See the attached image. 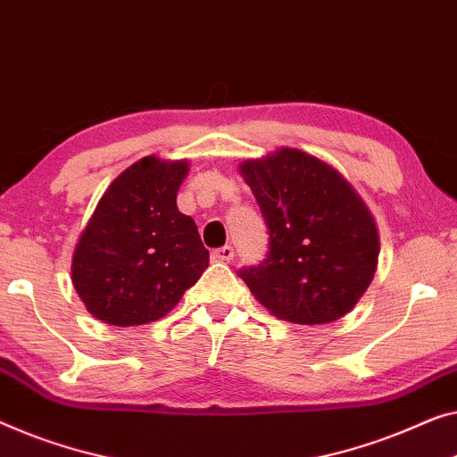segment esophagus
I'll return each instance as SVG.
<instances>
[{"mask_svg":"<svg viewBox=\"0 0 457 457\" xmlns=\"http://www.w3.org/2000/svg\"><path fill=\"white\" fill-rule=\"evenodd\" d=\"M212 257L216 262H230L235 257V249L230 245H224V247L212 251Z\"/></svg>","mask_w":457,"mask_h":457,"instance_id":"esophagus-1","label":"esophagus"}]
</instances>
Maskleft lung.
Listing matches in <instances>:
<instances>
[{
	"instance_id": "8db88e82",
	"label": "left lung",
	"mask_w": 457,
	"mask_h": 457,
	"mask_svg": "<svg viewBox=\"0 0 457 457\" xmlns=\"http://www.w3.org/2000/svg\"><path fill=\"white\" fill-rule=\"evenodd\" d=\"M239 173L270 233V253L239 276L278 320L320 326L354 309L371 284L379 230L338 169L299 148L247 158Z\"/></svg>"
}]
</instances>
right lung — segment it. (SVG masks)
<instances>
[{
    "instance_id": "right-lung-1",
    "label": "right lung",
    "mask_w": 457,
    "mask_h": 457,
    "mask_svg": "<svg viewBox=\"0 0 457 457\" xmlns=\"http://www.w3.org/2000/svg\"><path fill=\"white\" fill-rule=\"evenodd\" d=\"M189 161L144 156L109 185L71 257V284L98 321L117 328L161 320L210 263L177 191Z\"/></svg>"
}]
</instances>
